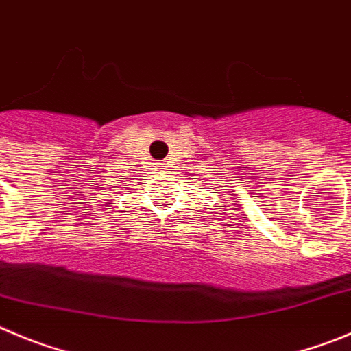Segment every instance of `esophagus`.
Returning a JSON list of instances; mask_svg holds the SVG:
<instances>
[{
  "label": "esophagus",
  "mask_w": 351,
  "mask_h": 351,
  "mask_svg": "<svg viewBox=\"0 0 351 351\" xmlns=\"http://www.w3.org/2000/svg\"><path fill=\"white\" fill-rule=\"evenodd\" d=\"M162 166H164V164H159V169H164V168H162Z\"/></svg>",
  "instance_id": "obj_1"
}]
</instances>
